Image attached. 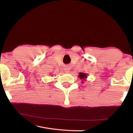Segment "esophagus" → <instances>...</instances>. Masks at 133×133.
I'll return each mask as SVG.
<instances>
[{
	"label": "esophagus",
	"instance_id": "34e87169",
	"mask_svg": "<svg viewBox=\"0 0 133 133\" xmlns=\"http://www.w3.org/2000/svg\"><path fill=\"white\" fill-rule=\"evenodd\" d=\"M64 70H65V72H66V73H68V72H70V67H69V66L65 67Z\"/></svg>",
	"mask_w": 133,
	"mask_h": 133
}]
</instances>
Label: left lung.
Wrapping results in <instances>:
<instances>
[{"label":"left lung","instance_id":"8db88e82","mask_svg":"<svg viewBox=\"0 0 133 133\" xmlns=\"http://www.w3.org/2000/svg\"><path fill=\"white\" fill-rule=\"evenodd\" d=\"M78 76H79V77L82 81H85L87 78V74L85 73V72H80ZM82 82V83H83V82Z\"/></svg>","mask_w":133,"mask_h":133}]
</instances>
